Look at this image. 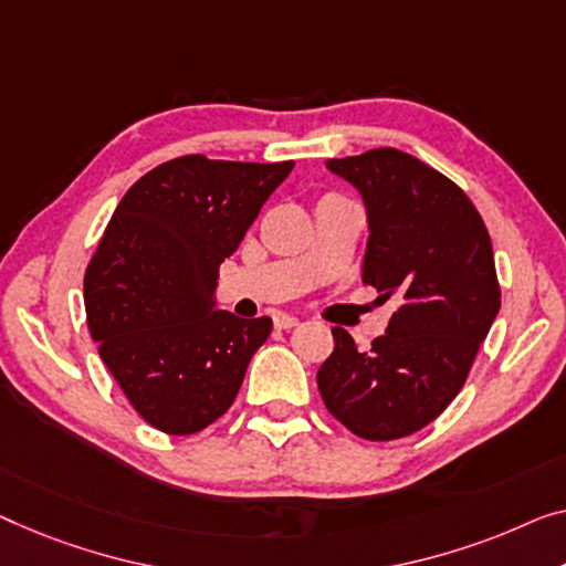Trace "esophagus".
Here are the masks:
<instances>
[{
  "label": "esophagus",
  "instance_id": "34e87169",
  "mask_svg": "<svg viewBox=\"0 0 566 566\" xmlns=\"http://www.w3.org/2000/svg\"><path fill=\"white\" fill-rule=\"evenodd\" d=\"M294 325H297V317H292V315H276L274 317L276 331H290V327H294Z\"/></svg>",
  "mask_w": 566,
  "mask_h": 566
}]
</instances>
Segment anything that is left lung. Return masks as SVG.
<instances>
[{
  "instance_id": "obj_1",
  "label": "left lung",
  "mask_w": 566,
  "mask_h": 566,
  "mask_svg": "<svg viewBox=\"0 0 566 566\" xmlns=\"http://www.w3.org/2000/svg\"><path fill=\"white\" fill-rule=\"evenodd\" d=\"M327 167L366 202L364 284L399 307L370 350L333 327L317 389L353 434L399 440L450 407L499 315L491 235L462 188L407 151L381 147Z\"/></svg>"
}]
</instances>
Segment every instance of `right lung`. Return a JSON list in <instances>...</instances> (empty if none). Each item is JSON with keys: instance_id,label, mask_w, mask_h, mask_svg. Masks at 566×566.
I'll return each instance as SVG.
<instances>
[{"instance_id": "1", "label": "right lung", "mask_w": 566, "mask_h": 566, "mask_svg": "<svg viewBox=\"0 0 566 566\" xmlns=\"http://www.w3.org/2000/svg\"><path fill=\"white\" fill-rule=\"evenodd\" d=\"M294 163L185 155L126 190L86 269L91 337L137 415L196 434L239 394L272 319L216 310V280Z\"/></svg>"}]
</instances>
